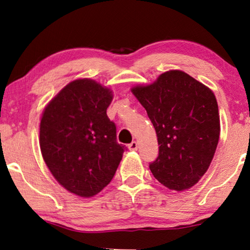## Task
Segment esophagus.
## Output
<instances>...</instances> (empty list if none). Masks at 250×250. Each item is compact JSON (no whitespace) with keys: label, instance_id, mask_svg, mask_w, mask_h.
Segmentation results:
<instances>
[{"label":"esophagus","instance_id":"1","mask_svg":"<svg viewBox=\"0 0 250 250\" xmlns=\"http://www.w3.org/2000/svg\"><path fill=\"white\" fill-rule=\"evenodd\" d=\"M128 149H129V150H136V149H138V142L133 141V142L129 143V145H128Z\"/></svg>","mask_w":250,"mask_h":250}]
</instances>
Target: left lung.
I'll return each instance as SVG.
<instances>
[{
    "mask_svg": "<svg viewBox=\"0 0 250 250\" xmlns=\"http://www.w3.org/2000/svg\"><path fill=\"white\" fill-rule=\"evenodd\" d=\"M132 92L156 129L159 153L149 166L153 176L168 189H189L206 173L220 139L214 93L181 70L166 71Z\"/></svg>",
    "mask_w": 250,
    "mask_h": 250,
    "instance_id": "1",
    "label": "left lung"
}]
</instances>
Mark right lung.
Returning a JSON list of instances; mask_svg holds the SVG:
<instances>
[{"label":"right lung","mask_w":250,"mask_h":250,"mask_svg":"<svg viewBox=\"0 0 250 250\" xmlns=\"http://www.w3.org/2000/svg\"><path fill=\"white\" fill-rule=\"evenodd\" d=\"M111 91L95 81L76 80L44 109L40 146L44 162L64 189L92 197L114 177L126 146L107 116Z\"/></svg>","instance_id":"1"}]
</instances>
